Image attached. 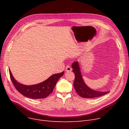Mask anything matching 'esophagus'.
<instances>
[{
	"instance_id": "34e87169",
	"label": "esophagus",
	"mask_w": 129,
	"mask_h": 129,
	"mask_svg": "<svg viewBox=\"0 0 129 129\" xmlns=\"http://www.w3.org/2000/svg\"><path fill=\"white\" fill-rule=\"evenodd\" d=\"M72 71V68L69 66V65H67L66 67V69H65V71L66 72H71Z\"/></svg>"
}]
</instances>
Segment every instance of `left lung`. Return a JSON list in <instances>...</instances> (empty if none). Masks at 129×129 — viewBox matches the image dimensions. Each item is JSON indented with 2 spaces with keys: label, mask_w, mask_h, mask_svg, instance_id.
Here are the masks:
<instances>
[{
  "label": "left lung",
  "mask_w": 129,
  "mask_h": 129,
  "mask_svg": "<svg viewBox=\"0 0 129 129\" xmlns=\"http://www.w3.org/2000/svg\"><path fill=\"white\" fill-rule=\"evenodd\" d=\"M72 67L73 69V72L75 75L74 82V88L80 97L86 98H94L102 96L109 92V91H97L89 88L84 82L77 62L73 63Z\"/></svg>",
  "instance_id": "8db88e82"
}]
</instances>
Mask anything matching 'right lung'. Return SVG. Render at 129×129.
I'll return each mask as SVG.
<instances>
[{"mask_svg": "<svg viewBox=\"0 0 129 129\" xmlns=\"http://www.w3.org/2000/svg\"><path fill=\"white\" fill-rule=\"evenodd\" d=\"M64 73L55 74L42 83L31 86H27L18 83L13 77L9 69V74L12 83L16 89L25 97L31 99L45 98L51 93L55 86L58 80Z\"/></svg>", "mask_w": 129, "mask_h": 129, "instance_id": "obj_1", "label": "right lung"}]
</instances>
